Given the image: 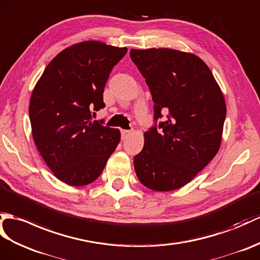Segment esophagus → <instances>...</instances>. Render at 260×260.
Masks as SVG:
<instances>
[{"instance_id": "esophagus-1", "label": "esophagus", "mask_w": 260, "mask_h": 260, "mask_svg": "<svg viewBox=\"0 0 260 260\" xmlns=\"http://www.w3.org/2000/svg\"><path fill=\"white\" fill-rule=\"evenodd\" d=\"M131 135V131H122V140H126Z\"/></svg>"}]
</instances>
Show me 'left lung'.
<instances>
[{
  "instance_id": "obj_1",
  "label": "left lung",
  "mask_w": 260,
  "mask_h": 260,
  "mask_svg": "<svg viewBox=\"0 0 260 260\" xmlns=\"http://www.w3.org/2000/svg\"><path fill=\"white\" fill-rule=\"evenodd\" d=\"M132 61L152 93L154 119L166 120L144 134V147L134 157L140 182L156 191L188 184L218 153L226 102L202 58L173 48L131 50Z\"/></svg>"
}]
</instances>
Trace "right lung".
I'll use <instances>...</instances> for the list:
<instances>
[{"mask_svg": "<svg viewBox=\"0 0 260 260\" xmlns=\"http://www.w3.org/2000/svg\"><path fill=\"white\" fill-rule=\"evenodd\" d=\"M126 53L99 41L71 45L48 63L33 89V140L54 176L70 186L98 179L120 141L119 129L92 122V113L105 107V84Z\"/></svg>", "mask_w": 260, "mask_h": 260, "instance_id": "obj_1", "label": "right lung"}]
</instances>
